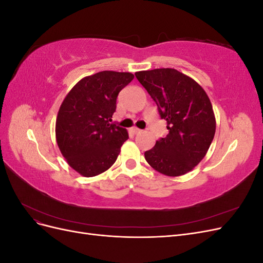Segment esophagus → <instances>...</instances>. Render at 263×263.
Wrapping results in <instances>:
<instances>
[{
    "instance_id": "1",
    "label": "esophagus",
    "mask_w": 263,
    "mask_h": 263,
    "mask_svg": "<svg viewBox=\"0 0 263 263\" xmlns=\"http://www.w3.org/2000/svg\"><path fill=\"white\" fill-rule=\"evenodd\" d=\"M132 132H133V134L137 135V134H140L142 130H141V129H139V128H137V127H133V128H132Z\"/></svg>"
}]
</instances>
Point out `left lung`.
Wrapping results in <instances>:
<instances>
[{
    "label": "left lung",
    "mask_w": 263,
    "mask_h": 263,
    "mask_svg": "<svg viewBox=\"0 0 263 263\" xmlns=\"http://www.w3.org/2000/svg\"><path fill=\"white\" fill-rule=\"evenodd\" d=\"M166 121L169 134L145 153L151 168L168 177H180L202 161L212 144L216 119L203 87L172 68L135 73Z\"/></svg>",
    "instance_id": "obj_1"
}]
</instances>
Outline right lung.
<instances>
[{"label":"right lung","instance_id":"right-lung-1","mask_svg":"<svg viewBox=\"0 0 263 263\" xmlns=\"http://www.w3.org/2000/svg\"><path fill=\"white\" fill-rule=\"evenodd\" d=\"M134 79L130 72L101 71L81 79L61 103L55 140L68 164L91 178L114 164L128 139L125 128L110 124L118 93Z\"/></svg>","mask_w":263,"mask_h":263}]
</instances>
